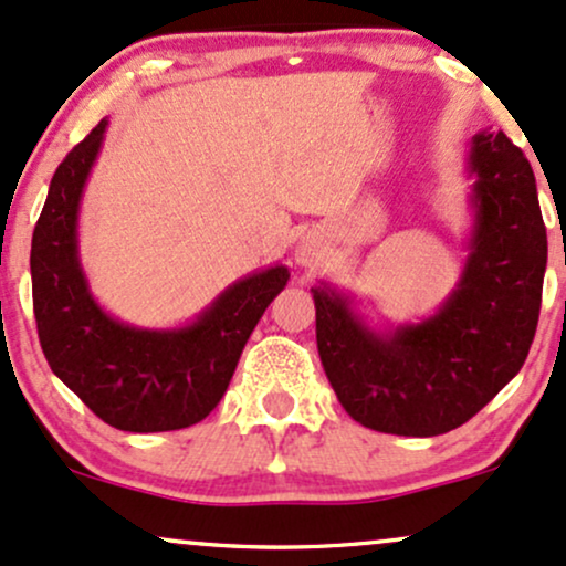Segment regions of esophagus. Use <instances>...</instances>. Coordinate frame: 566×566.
Instances as JSON below:
<instances>
[{"label":"esophagus","mask_w":566,"mask_h":566,"mask_svg":"<svg viewBox=\"0 0 566 566\" xmlns=\"http://www.w3.org/2000/svg\"><path fill=\"white\" fill-rule=\"evenodd\" d=\"M318 253H316V244L313 242H303L301 248H297V263H303V265H308V263H313V258H316Z\"/></svg>","instance_id":"1"}]
</instances>
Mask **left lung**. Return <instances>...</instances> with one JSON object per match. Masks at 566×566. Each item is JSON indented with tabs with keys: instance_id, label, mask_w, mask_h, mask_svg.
Returning a JSON list of instances; mask_svg holds the SVG:
<instances>
[{
	"instance_id": "obj_1",
	"label": "left lung",
	"mask_w": 566,
	"mask_h": 566,
	"mask_svg": "<svg viewBox=\"0 0 566 566\" xmlns=\"http://www.w3.org/2000/svg\"><path fill=\"white\" fill-rule=\"evenodd\" d=\"M472 231L459 284L432 316L374 329L353 297L313 287L316 343L358 424L434 438L469 421L520 374L541 313L548 240L535 174L503 132L472 136Z\"/></svg>"
}]
</instances>
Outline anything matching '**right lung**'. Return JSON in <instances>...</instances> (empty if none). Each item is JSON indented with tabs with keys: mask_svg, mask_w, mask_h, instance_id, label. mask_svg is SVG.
I'll use <instances>...</instances> for the list:
<instances>
[{
	"mask_svg": "<svg viewBox=\"0 0 566 566\" xmlns=\"http://www.w3.org/2000/svg\"><path fill=\"white\" fill-rule=\"evenodd\" d=\"M102 118L52 176L31 240L33 316L52 371L105 424L168 432L202 421L223 398L263 311L287 284L276 263L237 279L195 322L145 329L94 301L78 258V208L105 142Z\"/></svg>",
	"mask_w": 566,
	"mask_h": 566,
	"instance_id": "obj_1",
	"label": "right lung"
}]
</instances>
